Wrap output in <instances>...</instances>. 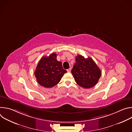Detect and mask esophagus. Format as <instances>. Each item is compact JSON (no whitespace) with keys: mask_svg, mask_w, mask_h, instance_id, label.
Listing matches in <instances>:
<instances>
[{"mask_svg":"<svg viewBox=\"0 0 132 132\" xmlns=\"http://www.w3.org/2000/svg\"><path fill=\"white\" fill-rule=\"evenodd\" d=\"M70 71H71V68H70L67 69V72H70Z\"/></svg>","mask_w":132,"mask_h":132,"instance_id":"1","label":"esophagus"}]
</instances>
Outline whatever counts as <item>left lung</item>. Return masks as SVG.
Segmentation results:
<instances>
[{
	"label": "left lung",
	"instance_id": "left-lung-1",
	"mask_svg": "<svg viewBox=\"0 0 132 132\" xmlns=\"http://www.w3.org/2000/svg\"><path fill=\"white\" fill-rule=\"evenodd\" d=\"M71 73L76 83L86 89L95 86L101 76V71L94 61L90 57L85 59L80 55L76 56Z\"/></svg>",
	"mask_w": 132,
	"mask_h": 132
}]
</instances>
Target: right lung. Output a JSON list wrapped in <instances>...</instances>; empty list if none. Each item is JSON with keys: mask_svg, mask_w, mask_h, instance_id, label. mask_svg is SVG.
I'll return each instance as SVG.
<instances>
[{"mask_svg": "<svg viewBox=\"0 0 132 132\" xmlns=\"http://www.w3.org/2000/svg\"><path fill=\"white\" fill-rule=\"evenodd\" d=\"M56 57L57 54L55 53L43 56L34 71L37 82L45 88H52L57 85L67 72L63 68L62 62H59Z\"/></svg>", "mask_w": 132, "mask_h": 132, "instance_id": "right-lung-1", "label": "right lung"}]
</instances>
